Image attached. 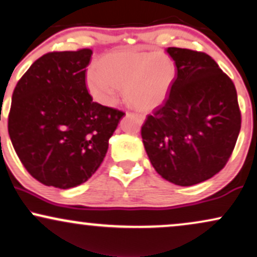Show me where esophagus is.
<instances>
[{
  "label": "esophagus",
  "mask_w": 257,
  "mask_h": 257,
  "mask_svg": "<svg viewBox=\"0 0 257 257\" xmlns=\"http://www.w3.org/2000/svg\"><path fill=\"white\" fill-rule=\"evenodd\" d=\"M135 116L139 118L140 122H144V119H145L144 115H141V113H135Z\"/></svg>",
  "instance_id": "obj_1"
}]
</instances>
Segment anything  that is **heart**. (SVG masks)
I'll use <instances>...</instances> for the list:
<instances>
[{"label":"heart","mask_w":257,"mask_h":257,"mask_svg":"<svg viewBox=\"0 0 257 257\" xmlns=\"http://www.w3.org/2000/svg\"><path fill=\"white\" fill-rule=\"evenodd\" d=\"M173 60L160 52L125 51L103 57L86 76L91 96L103 105H112L124 87V98L140 110L160 105L173 83Z\"/></svg>","instance_id":"b5f03b06"}]
</instances>
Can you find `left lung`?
I'll use <instances>...</instances> for the list:
<instances>
[{
  "label": "left lung",
  "instance_id": "8db88e82",
  "mask_svg": "<svg viewBox=\"0 0 257 257\" xmlns=\"http://www.w3.org/2000/svg\"><path fill=\"white\" fill-rule=\"evenodd\" d=\"M177 74L164 103L147 116L142 142L155 171L179 186L218 173L241 131L232 80L203 52L168 47Z\"/></svg>",
  "mask_w": 257,
  "mask_h": 257
}]
</instances>
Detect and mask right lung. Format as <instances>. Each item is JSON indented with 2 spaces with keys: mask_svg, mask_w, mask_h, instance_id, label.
Returning <instances> with one entry per match:
<instances>
[{
  "mask_svg": "<svg viewBox=\"0 0 257 257\" xmlns=\"http://www.w3.org/2000/svg\"><path fill=\"white\" fill-rule=\"evenodd\" d=\"M91 56L89 48L45 54L13 92L9 138L28 173L46 186L85 183L124 115L92 100L85 84Z\"/></svg>",
  "mask_w": 257,
  "mask_h": 257,
  "instance_id": "right-lung-1",
  "label": "right lung"
}]
</instances>
